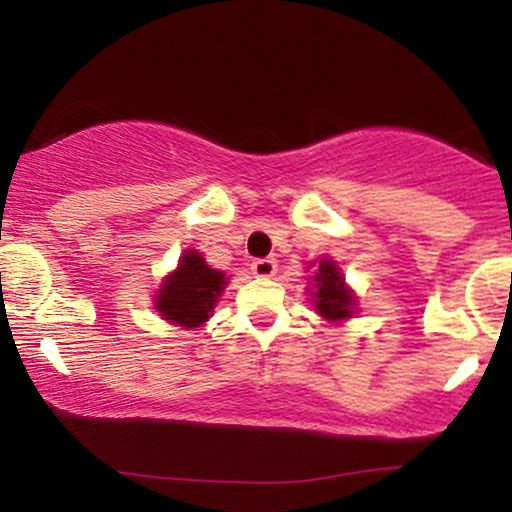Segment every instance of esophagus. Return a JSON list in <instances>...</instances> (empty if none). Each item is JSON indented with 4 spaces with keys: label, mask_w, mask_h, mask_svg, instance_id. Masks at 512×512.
Wrapping results in <instances>:
<instances>
[{
    "label": "esophagus",
    "mask_w": 512,
    "mask_h": 512,
    "mask_svg": "<svg viewBox=\"0 0 512 512\" xmlns=\"http://www.w3.org/2000/svg\"><path fill=\"white\" fill-rule=\"evenodd\" d=\"M251 270H254L256 278H270V275H275V270H278V263H275V258H256V261L251 263Z\"/></svg>",
    "instance_id": "esophagus-1"
}]
</instances>
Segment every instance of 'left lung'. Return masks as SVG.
Segmentation results:
<instances>
[{
  "label": "left lung",
  "mask_w": 512,
  "mask_h": 512,
  "mask_svg": "<svg viewBox=\"0 0 512 512\" xmlns=\"http://www.w3.org/2000/svg\"><path fill=\"white\" fill-rule=\"evenodd\" d=\"M314 263H309V268ZM309 302L323 321L345 323L357 314V294L345 282V275L333 258H321L309 282Z\"/></svg>",
  "instance_id": "8db88e82"
}]
</instances>
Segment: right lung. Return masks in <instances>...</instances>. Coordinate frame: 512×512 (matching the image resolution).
I'll use <instances>...</instances> for the list:
<instances>
[{
    "label": "right lung",
    "instance_id": "1",
    "mask_svg": "<svg viewBox=\"0 0 512 512\" xmlns=\"http://www.w3.org/2000/svg\"><path fill=\"white\" fill-rule=\"evenodd\" d=\"M225 287L227 275L222 270L210 268L201 251L186 249L179 256L177 268L162 278L153 306L172 326H182L184 330L201 328L213 316Z\"/></svg>",
    "mask_w": 512,
    "mask_h": 512
}]
</instances>
